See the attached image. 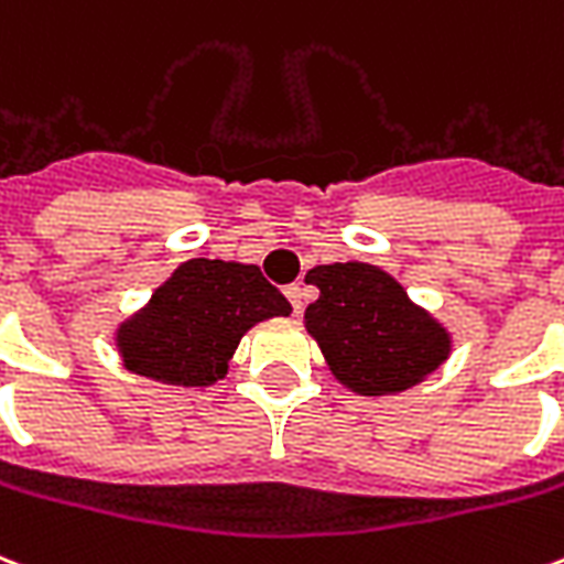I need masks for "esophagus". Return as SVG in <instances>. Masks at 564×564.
Segmentation results:
<instances>
[{
  "label": "esophagus",
  "instance_id": "obj_1",
  "mask_svg": "<svg viewBox=\"0 0 564 564\" xmlns=\"http://www.w3.org/2000/svg\"><path fill=\"white\" fill-rule=\"evenodd\" d=\"M283 292H286V299H290L292 311L295 313L304 311V286H301V283H290Z\"/></svg>",
  "mask_w": 564,
  "mask_h": 564
}]
</instances>
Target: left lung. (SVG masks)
<instances>
[{
    "label": "left lung",
    "mask_w": 564,
    "mask_h": 564,
    "mask_svg": "<svg viewBox=\"0 0 564 564\" xmlns=\"http://www.w3.org/2000/svg\"><path fill=\"white\" fill-rule=\"evenodd\" d=\"M307 283L319 286V299L304 311V328L319 343L334 378L351 393H402L453 351L449 330L378 265H316Z\"/></svg>",
    "instance_id": "8db88e82"
}]
</instances>
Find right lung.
I'll list each match as a JSON object with an SVG mask.
<instances>
[{
	"instance_id": "right-lung-1",
	"label": "right lung",
	"mask_w": 564,
	"mask_h": 564,
	"mask_svg": "<svg viewBox=\"0 0 564 564\" xmlns=\"http://www.w3.org/2000/svg\"><path fill=\"white\" fill-rule=\"evenodd\" d=\"M290 313V301L257 265L197 257L177 265L139 313L120 322L115 343L135 376L206 387L227 376L245 330Z\"/></svg>"
}]
</instances>
